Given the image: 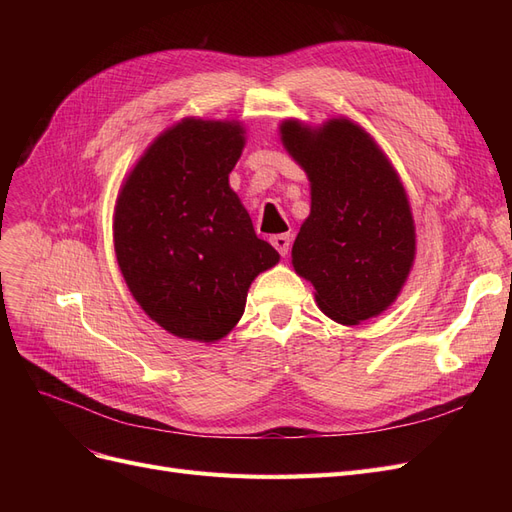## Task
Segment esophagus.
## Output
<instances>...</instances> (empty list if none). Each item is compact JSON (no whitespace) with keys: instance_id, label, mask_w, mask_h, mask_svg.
Returning <instances> with one entry per match:
<instances>
[{"instance_id":"1","label":"esophagus","mask_w":512,"mask_h":512,"mask_svg":"<svg viewBox=\"0 0 512 512\" xmlns=\"http://www.w3.org/2000/svg\"><path fill=\"white\" fill-rule=\"evenodd\" d=\"M271 243H273V247H275L277 252H280L282 256H286L288 250H290V235H273Z\"/></svg>"}]
</instances>
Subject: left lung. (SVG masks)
<instances>
[{"label":"left lung","mask_w":512,"mask_h":512,"mask_svg":"<svg viewBox=\"0 0 512 512\" xmlns=\"http://www.w3.org/2000/svg\"><path fill=\"white\" fill-rule=\"evenodd\" d=\"M280 138L312 194L292 245L294 271L314 286L331 320L352 327L380 316L399 297L416 256L412 209L397 170L348 117L316 128L284 119Z\"/></svg>","instance_id":"left-lung-1"}]
</instances>
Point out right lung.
<instances>
[{"instance_id": "add662e5", "label": "right lung", "mask_w": 512, "mask_h": 512, "mask_svg": "<svg viewBox=\"0 0 512 512\" xmlns=\"http://www.w3.org/2000/svg\"><path fill=\"white\" fill-rule=\"evenodd\" d=\"M243 147L241 121L185 117L156 136L119 188L117 265L143 312L175 337L220 342L252 282L280 262L228 183Z\"/></svg>"}]
</instances>
